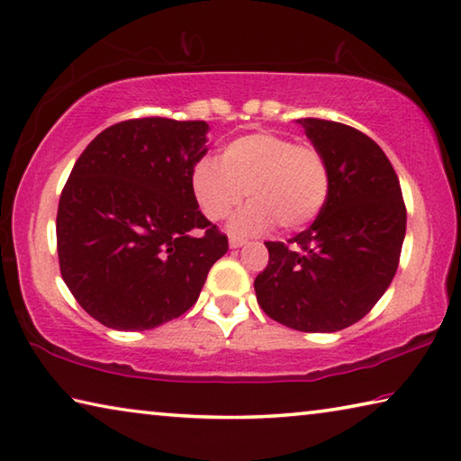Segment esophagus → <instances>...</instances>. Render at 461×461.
<instances>
[{
	"label": "esophagus",
	"mask_w": 461,
	"mask_h": 461,
	"mask_svg": "<svg viewBox=\"0 0 461 461\" xmlns=\"http://www.w3.org/2000/svg\"><path fill=\"white\" fill-rule=\"evenodd\" d=\"M246 244V240L244 238H240V236H230V246L231 248H240V246H244Z\"/></svg>",
	"instance_id": "esophagus-1"
}]
</instances>
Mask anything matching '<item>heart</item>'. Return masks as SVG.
Instances as JSON below:
<instances>
[{"label": "heart", "instance_id": "heart-1", "mask_svg": "<svg viewBox=\"0 0 461 461\" xmlns=\"http://www.w3.org/2000/svg\"><path fill=\"white\" fill-rule=\"evenodd\" d=\"M191 186L211 221L230 217L246 193L252 203L236 217L233 230L258 233L273 223L299 230L324 209L330 167L318 145L260 131L225 143L219 164L207 158L196 162Z\"/></svg>", "mask_w": 461, "mask_h": 461}]
</instances>
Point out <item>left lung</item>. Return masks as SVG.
<instances>
[{
  "instance_id": "8db88e82",
  "label": "left lung",
  "mask_w": 461,
  "mask_h": 461,
  "mask_svg": "<svg viewBox=\"0 0 461 461\" xmlns=\"http://www.w3.org/2000/svg\"><path fill=\"white\" fill-rule=\"evenodd\" d=\"M330 167V193L308 230L265 242L268 265L254 281L268 318L302 332L353 326L385 294L406 233V204L393 166L361 131L299 119Z\"/></svg>"
}]
</instances>
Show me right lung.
Here are the masks:
<instances>
[{"mask_svg": "<svg viewBox=\"0 0 461 461\" xmlns=\"http://www.w3.org/2000/svg\"><path fill=\"white\" fill-rule=\"evenodd\" d=\"M204 121L108 127L87 145L57 209V254L77 303L114 330H149L191 310L228 236L199 211L193 167Z\"/></svg>", "mask_w": 461, "mask_h": 461, "instance_id": "1", "label": "right lung"}]
</instances>
